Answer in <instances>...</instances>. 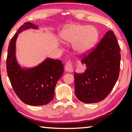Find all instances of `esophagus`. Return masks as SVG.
Returning <instances> with one entry per match:
<instances>
[{
	"label": "esophagus",
	"mask_w": 132,
	"mask_h": 132,
	"mask_svg": "<svg viewBox=\"0 0 132 132\" xmlns=\"http://www.w3.org/2000/svg\"><path fill=\"white\" fill-rule=\"evenodd\" d=\"M65 70L66 72L70 73H72L73 72V68L72 63L70 62L67 63V64L65 65Z\"/></svg>",
	"instance_id": "esophagus-1"
}]
</instances>
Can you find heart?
I'll return each instance as SVG.
<instances>
[{
	"label": "heart",
	"instance_id": "obj_1",
	"mask_svg": "<svg viewBox=\"0 0 132 132\" xmlns=\"http://www.w3.org/2000/svg\"><path fill=\"white\" fill-rule=\"evenodd\" d=\"M60 37L64 43H73V49L76 53L84 55L95 45L99 38V32L93 26L73 23L63 29Z\"/></svg>",
	"mask_w": 132,
	"mask_h": 132
}]
</instances>
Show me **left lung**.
<instances>
[{"label": "left lung", "mask_w": 132, "mask_h": 132, "mask_svg": "<svg viewBox=\"0 0 132 132\" xmlns=\"http://www.w3.org/2000/svg\"><path fill=\"white\" fill-rule=\"evenodd\" d=\"M81 63L87 68L82 74H74L76 96L86 103L102 101L113 88L120 72V49L113 32L108 31Z\"/></svg>", "instance_id": "obj_1"}]
</instances>
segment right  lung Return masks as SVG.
I'll return each instance as SVG.
<instances>
[{
  "label": "right lung",
  "mask_w": 132,
  "mask_h": 132,
  "mask_svg": "<svg viewBox=\"0 0 132 132\" xmlns=\"http://www.w3.org/2000/svg\"><path fill=\"white\" fill-rule=\"evenodd\" d=\"M30 29H39L32 23L20 26L10 40L7 51L6 69L12 86L18 97L27 104L42 106L54 98L56 83L64 73L61 60L46 58L32 68L22 67L16 56V42L19 34Z\"/></svg>",
  "instance_id": "1"
}]
</instances>
